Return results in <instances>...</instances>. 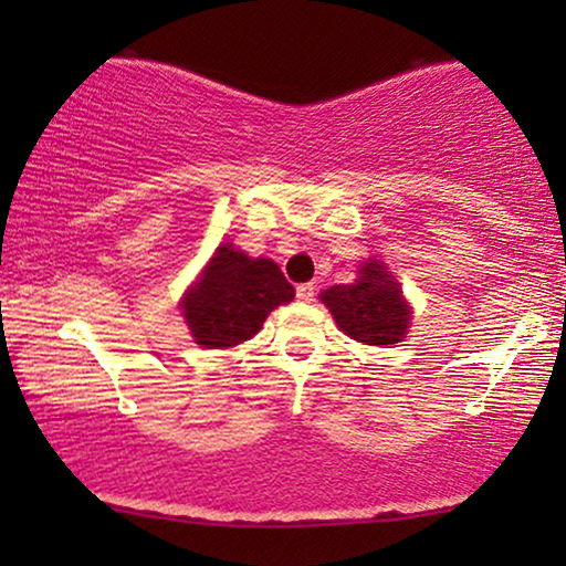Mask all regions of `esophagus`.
Segmentation results:
<instances>
[{
	"label": "esophagus",
	"mask_w": 566,
	"mask_h": 566,
	"mask_svg": "<svg viewBox=\"0 0 566 566\" xmlns=\"http://www.w3.org/2000/svg\"><path fill=\"white\" fill-rule=\"evenodd\" d=\"M314 293H316V289L312 283H301V285H296V298L298 301H314Z\"/></svg>",
	"instance_id": "obj_1"
}]
</instances>
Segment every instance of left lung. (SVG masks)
<instances>
[{"instance_id": "8db88e82", "label": "left lung", "mask_w": 566, "mask_h": 566, "mask_svg": "<svg viewBox=\"0 0 566 566\" xmlns=\"http://www.w3.org/2000/svg\"><path fill=\"white\" fill-rule=\"evenodd\" d=\"M319 298L335 316L337 327L366 345H397L412 322L401 285L378 260L363 262L358 281L332 285Z\"/></svg>"}]
</instances>
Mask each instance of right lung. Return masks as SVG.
Masks as SVG:
<instances>
[{
	"label": "right lung",
	"mask_w": 566,
	"mask_h": 566,
	"mask_svg": "<svg viewBox=\"0 0 566 566\" xmlns=\"http://www.w3.org/2000/svg\"><path fill=\"white\" fill-rule=\"evenodd\" d=\"M293 296L296 291L273 260L247 258L229 242L213 252L180 306L198 345L227 350L258 335L268 314Z\"/></svg>",
	"instance_id": "add662e5"
}]
</instances>
